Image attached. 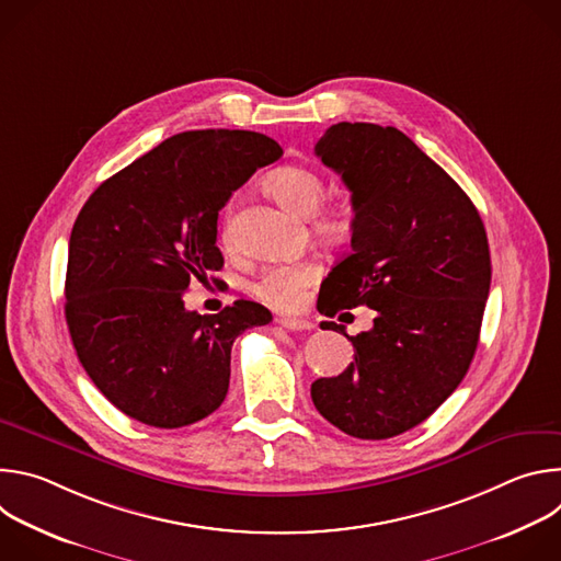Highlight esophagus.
Returning <instances> with one entry per match:
<instances>
[{
    "mask_svg": "<svg viewBox=\"0 0 561 561\" xmlns=\"http://www.w3.org/2000/svg\"><path fill=\"white\" fill-rule=\"evenodd\" d=\"M277 324L286 331H310L312 329L308 319H297V317H282V319H277Z\"/></svg>",
    "mask_w": 561,
    "mask_h": 561,
    "instance_id": "esophagus-1",
    "label": "esophagus"
}]
</instances>
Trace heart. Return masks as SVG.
Listing matches in <instances>:
<instances>
[{
    "mask_svg": "<svg viewBox=\"0 0 561 561\" xmlns=\"http://www.w3.org/2000/svg\"><path fill=\"white\" fill-rule=\"evenodd\" d=\"M268 193L290 213L308 217L310 230L324 239H344L353 226V210L346 202L333 199L322 202L327 193V182L314 169L308 167H282L266 178ZM224 242L230 244V210L221 228ZM319 277V264L312 260L279 264L266 268L253 284V293L275 308H295L301 299L304 288H308Z\"/></svg>",
    "mask_w": 561,
    "mask_h": 561,
    "instance_id": "heart-1",
    "label": "heart"
}]
</instances>
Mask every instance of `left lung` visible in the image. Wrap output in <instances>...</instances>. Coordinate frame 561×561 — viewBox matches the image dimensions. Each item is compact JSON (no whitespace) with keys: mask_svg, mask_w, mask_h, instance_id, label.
Masks as SVG:
<instances>
[{"mask_svg":"<svg viewBox=\"0 0 561 561\" xmlns=\"http://www.w3.org/2000/svg\"><path fill=\"white\" fill-rule=\"evenodd\" d=\"M353 202L351 253L319 288L335 317L368 306L373 329L346 335L355 362L312 381L314 409L359 439H388L431 417L463 379L491 288L484 221L457 182L402 130L340 122L314 144ZM342 317V314H340Z\"/></svg>","mask_w":561,"mask_h":561,"instance_id":"1","label":"left lung"}]
</instances>
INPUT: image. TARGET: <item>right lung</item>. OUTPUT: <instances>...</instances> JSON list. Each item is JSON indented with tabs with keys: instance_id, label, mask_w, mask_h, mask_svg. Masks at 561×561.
Masks as SVG:
<instances>
[{
	"instance_id": "1",
	"label": "right lung",
	"mask_w": 561,
	"mask_h": 561,
	"mask_svg": "<svg viewBox=\"0 0 561 561\" xmlns=\"http://www.w3.org/2000/svg\"><path fill=\"white\" fill-rule=\"evenodd\" d=\"M279 157L262 133L186 130L108 178L79 210L66 324L84 370L124 415L182 428L221 407L234 337L273 317L244 299L199 314L184 290L224 266L217 217L232 191Z\"/></svg>"
}]
</instances>
